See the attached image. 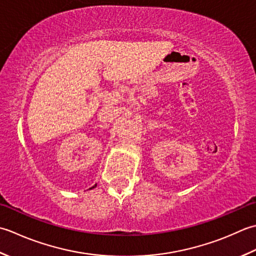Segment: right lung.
<instances>
[{
  "mask_svg": "<svg viewBox=\"0 0 256 256\" xmlns=\"http://www.w3.org/2000/svg\"><path fill=\"white\" fill-rule=\"evenodd\" d=\"M92 188H94V186H92Z\"/></svg>",
  "mask_w": 256,
  "mask_h": 256,
  "instance_id": "right-lung-1",
  "label": "right lung"
}]
</instances>
